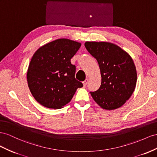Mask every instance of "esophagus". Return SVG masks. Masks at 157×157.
<instances>
[{"instance_id":"obj_1","label":"esophagus","mask_w":157,"mask_h":157,"mask_svg":"<svg viewBox=\"0 0 157 157\" xmlns=\"http://www.w3.org/2000/svg\"><path fill=\"white\" fill-rule=\"evenodd\" d=\"M88 82H89L88 81V79H86L84 82H83V85L84 87H86L87 86V84L88 83Z\"/></svg>"}]
</instances>
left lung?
I'll list each match as a JSON object with an SVG mask.
<instances>
[{
  "label": "left lung",
  "instance_id": "8db88e82",
  "mask_svg": "<svg viewBox=\"0 0 157 157\" xmlns=\"http://www.w3.org/2000/svg\"><path fill=\"white\" fill-rule=\"evenodd\" d=\"M85 47L98 62L101 85L90 92L102 109L113 110L123 106L133 94L137 83V71L131 56L109 42L86 41Z\"/></svg>",
  "mask_w": 157,
  "mask_h": 157
}]
</instances>
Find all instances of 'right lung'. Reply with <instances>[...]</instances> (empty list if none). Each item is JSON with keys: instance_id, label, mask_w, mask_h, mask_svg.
I'll list each match as a JSON object with an SVG mask.
<instances>
[{"instance_id": "1", "label": "right lung", "mask_w": 157, "mask_h": 157, "mask_svg": "<svg viewBox=\"0 0 157 157\" xmlns=\"http://www.w3.org/2000/svg\"><path fill=\"white\" fill-rule=\"evenodd\" d=\"M82 44L68 39H59L39 47L31 58L27 81L31 95L39 104L60 109L71 101L83 84L75 79L72 58Z\"/></svg>"}]
</instances>
